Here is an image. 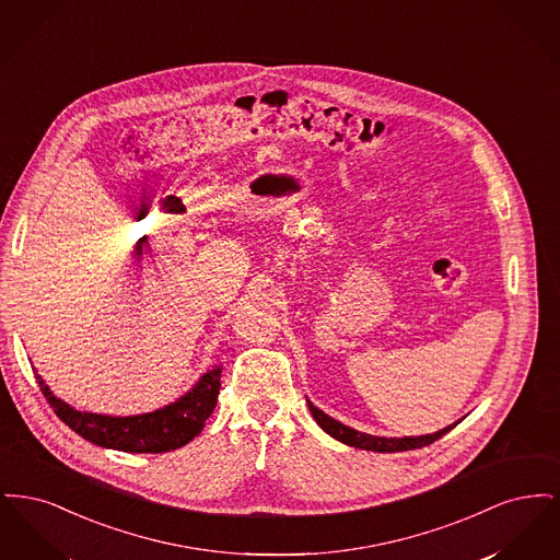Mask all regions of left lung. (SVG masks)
Returning a JSON list of instances; mask_svg holds the SVG:
<instances>
[{
    "label": "left lung",
    "instance_id": "8db88e82",
    "mask_svg": "<svg viewBox=\"0 0 560 560\" xmlns=\"http://www.w3.org/2000/svg\"><path fill=\"white\" fill-rule=\"evenodd\" d=\"M308 409L313 413V418L317 420L327 434H331L334 439L347 443L350 447H357V450H368V452L377 453H393V452H407V450H420V447H427L430 443L439 441L443 434H447L453 427L443 428L434 434H427V436H405V439H386V436H372V434H363V432H357L352 428L345 427L340 422H336L334 418L325 416L320 409H317L311 400H308Z\"/></svg>",
    "mask_w": 560,
    "mask_h": 560
}]
</instances>
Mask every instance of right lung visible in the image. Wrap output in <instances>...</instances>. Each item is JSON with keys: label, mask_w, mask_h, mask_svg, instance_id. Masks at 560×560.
<instances>
[{"label": "right lung", "mask_w": 560, "mask_h": 560, "mask_svg": "<svg viewBox=\"0 0 560 560\" xmlns=\"http://www.w3.org/2000/svg\"><path fill=\"white\" fill-rule=\"evenodd\" d=\"M220 372L222 370L206 373L187 397L178 402L132 418H110L78 411L56 399L39 375L35 377L54 413L85 441L117 452L165 453L185 447L188 441L199 436L218 402Z\"/></svg>", "instance_id": "right-lung-1"}]
</instances>
